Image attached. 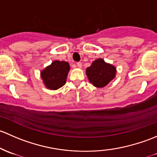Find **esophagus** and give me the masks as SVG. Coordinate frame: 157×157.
<instances>
[{
    "mask_svg": "<svg viewBox=\"0 0 157 157\" xmlns=\"http://www.w3.org/2000/svg\"><path fill=\"white\" fill-rule=\"evenodd\" d=\"M76 66L77 67H78V68H81L82 67V63H80V62H78V63H76Z\"/></svg>",
    "mask_w": 157,
    "mask_h": 157,
    "instance_id": "obj_1",
    "label": "esophagus"
}]
</instances>
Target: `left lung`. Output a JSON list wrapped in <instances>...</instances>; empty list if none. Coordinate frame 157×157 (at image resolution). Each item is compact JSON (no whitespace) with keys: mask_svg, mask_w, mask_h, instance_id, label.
<instances>
[{"mask_svg":"<svg viewBox=\"0 0 157 157\" xmlns=\"http://www.w3.org/2000/svg\"><path fill=\"white\" fill-rule=\"evenodd\" d=\"M116 68L104 62L103 59H98L86 69V74L90 83L97 88H103L109 84L116 75Z\"/></svg>","mask_w":157,"mask_h":157,"instance_id":"8db88e82","label":"left lung"}]
</instances>
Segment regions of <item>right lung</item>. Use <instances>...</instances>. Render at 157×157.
Listing matches in <instances>:
<instances>
[{
    "label": "right lung",
    "instance_id": "1",
    "mask_svg": "<svg viewBox=\"0 0 157 157\" xmlns=\"http://www.w3.org/2000/svg\"><path fill=\"white\" fill-rule=\"evenodd\" d=\"M69 65L64 61H54L41 72L44 85L51 90H56L63 86L67 81Z\"/></svg>",
    "mask_w": 157,
    "mask_h": 157
}]
</instances>
